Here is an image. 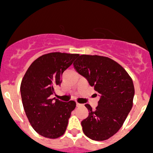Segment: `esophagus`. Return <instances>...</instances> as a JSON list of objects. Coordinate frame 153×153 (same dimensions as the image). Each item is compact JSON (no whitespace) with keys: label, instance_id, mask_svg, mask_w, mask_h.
Segmentation results:
<instances>
[{"label":"esophagus","instance_id":"34e87169","mask_svg":"<svg viewBox=\"0 0 153 153\" xmlns=\"http://www.w3.org/2000/svg\"><path fill=\"white\" fill-rule=\"evenodd\" d=\"M76 106H78V107H79V106H83V104H79V103H76Z\"/></svg>","mask_w":153,"mask_h":153}]
</instances>
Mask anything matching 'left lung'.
<instances>
[{
    "label": "left lung",
    "mask_w": 153,
    "mask_h": 153,
    "mask_svg": "<svg viewBox=\"0 0 153 153\" xmlns=\"http://www.w3.org/2000/svg\"><path fill=\"white\" fill-rule=\"evenodd\" d=\"M73 65L100 96L95 110L85 104L89 115L81 121L83 132L95 141L108 139L122 126L132 107L135 89L132 78L107 57L82 55Z\"/></svg>",
    "instance_id": "1"
}]
</instances>
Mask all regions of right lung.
Masks as SVG:
<instances>
[{"label": "right lung", "instance_id": "right-lung-1", "mask_svg": "<svg viewBox=\"0 0 153 153\" xmlns=\"http://www.w3.org/2000/svg\"><path fill=\"white\" fill-rule=\"evenodd\" d=\"M78 54L52 52L37 58L23 78L21 95L29 123L39 135L57 138L67 129L74 101L63 102L50 96L61 85L64 71L72 65Z\"/></svg>", "mask_w": 153, "mask_h": 153}]
</instances>
